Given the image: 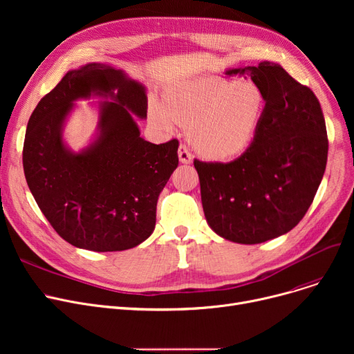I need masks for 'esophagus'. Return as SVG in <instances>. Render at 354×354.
<instances>
[{
  "mask_svg": "<svg viewBox=\"0 0 354 354\" xmlns=\"http://www.w3.org/2000/svg\"><path fill=\"white\" fill-rule=\"evenodd\" d=\"M178 156H179V160H180L182 163H189V162L192 160V156H191L189 149H188L187 146H185L183 143H180V146H179Z\"/></svg>",
  "mask_w": 354,
  "mask_h": 354,
  "instance_id": "34e87169",
  "label": "esophagus"
}]
</instances>
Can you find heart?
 <instances>
[{
    "instance_id": "1",
    "label": "heart",
    "mask_w": 354,
    "mask_h": 354,
    "mask_svg": "<svg viewBox=\"0 0 354 354\" xmlns=\"http://www.w3.org/2000/svg\"><path fill=\"white\" fill-rule=\"evenodd\" d=\"M267 106V95L255 83L203 77L169 91L166 106L153 102L151 118L165 130L192 124L189 138L196 151L212 160H227L250 147Z\"/></svg>"
}]
</instances>
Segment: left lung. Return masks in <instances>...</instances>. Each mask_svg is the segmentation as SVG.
I'll return each instance as SVG.
<instances>
[{
  "mask_svg": "<svg viewBox=\"0 0 354 354\" xmlns=\"http://www.w3.org/2000/svg\"><path fill=\"white\" fill-rule=\"evenodd\" d=\"M264 90L267 111L247 151L231 162L194 160L209 227L238 244H259L303 219L323 179L328 139L314 93L280 66L228 70Z\"/></svg>",
  "mask_w": 354,
  "mask_h": 354,
  "instance_id": "obj_1",
  "label": "left lung"
}]
</instances>
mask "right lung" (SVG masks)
<instances>
[{"label":"right lung","mask_w":354,"mask_h":354,"mask_svg":"<svg viewBox=\"0 0 354 354\" xmlns=\"http://www.w3.org/2000/svg\"><path fill=\"white\" fill-rule=\"evenodd\" d=\"M91 92L101 106V135L82 154L68 153L61 124L72 100ZM145 88L120 70L91 63L71 70L39 102L23 146L28 188L50 225L68 244L96 252L133 248L156 224L159 194L178 166V139L140 138L133 115L146 118Z\"/></svg>","instance_id":"add662e5"}]
</instances>
